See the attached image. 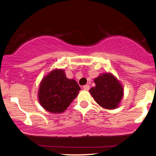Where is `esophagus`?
Returning <instances> with one entry per match:
<instances>
[{
    "instance_id": "esophagus-1",
    "label": "esophagus",
    "mask_w": 156,
    "mask_h": 156,
    "mask_svg": "<svg viewBox=\"0 0 156 156\" xmlns=\"http://www.w3.org/2000/svg\"><path fill=\"white\" fill-rule=\"evenodd\" d=\"M83 88L84 90H87V91H88V90H89V89H90V87H89V84H87V85L83 86Z\"/></svg>"
}]
</instances>
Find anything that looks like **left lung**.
Instances as JSON below:
<instances>
[{
    "label": "left lung",
    "mask_w": 156,
    "mask_h": 156,
    "mask_svg": "<svg viewBox=\"0 0 156 156\" xmlns=\"http://www.w3.org/2000/svg\"><path fill=\"white\" fill-rule=\"evenodd\" d=\"M95 87L89 90L98 105L106 109L119 107L124 96V89L119 80L112 73L101 74L94 80Z\"/></svg>",
    "instance_id": "8db88e82"
}]
</instances>
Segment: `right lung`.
<instances>
[{
	"instance_id": "1",
	"label": "right lung",
	"mask_w": 156,
	"mask_h": 156,
	"mask_svg": "<svg viewBox=\"0 0 156 156\" xmlns=\"http://www.w3.org/2000/svg\"><path fill=\"white\" fill-rule=\"evenodd\" d=\"M80 90L76 80L67 78L64 70L54 69L41 80L38 101L44 110L60 114L68 108Z\"/></svg>"
}]
</instances>
